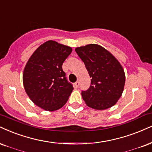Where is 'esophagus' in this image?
Returning <instances> with one entry per match:
<instances>
[{
  "label": "esophagus",
  "instance_id": "obj_1",
  "mask_svg": "<svg viewBox=\"0 0 152 152\" xmlns=\"http://www.w3.org/2000/svg\"><path fill=\"white\" fill-rule=\"evenodd\" d=\"M79 85H80V82H76L75 83V88H78V87H79Z\"/></svg>",
  "mask_w": 152,
  "mask_h": 152
}]
</instances>
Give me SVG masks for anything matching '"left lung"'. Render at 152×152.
Wrapping results in <instances>:
<instances>
[{"label":"left lung","instance_id":"left-lung-1","mask_svg":"<svg viewBox=\"0 0 152 152\" xmlns=\"http://www.w3.org/2000/svg\"><path fill=\"white\" fill-rule=\"evenodd\" d=\"M91 77V85L82 91L89 107L105 110L114 106L124 89L125 75L119 61L108 50L98 44L75 48Z\"/></svg>","mask_w":152,"mask_h":152}]
</instances>
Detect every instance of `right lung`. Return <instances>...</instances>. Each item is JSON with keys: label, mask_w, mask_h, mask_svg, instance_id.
Segmentation results:
<instances>
[{"label": "right lung", "mask_w": 152, "mask_h": 152, "mask_svg": "<svg viewBox=\"0 0 152 152\" xmlns=\"http://www.w3.org/2000/svg\"><path fill=\"white\" fill-rule=\"evenodd\" d=\"M70 46L48 41L34 52L24 69L26 93L38 106L48 111L63 107L72 91L62 65L72 52Z\"/></svg>", "instance_id": "1"}]
</instances>
